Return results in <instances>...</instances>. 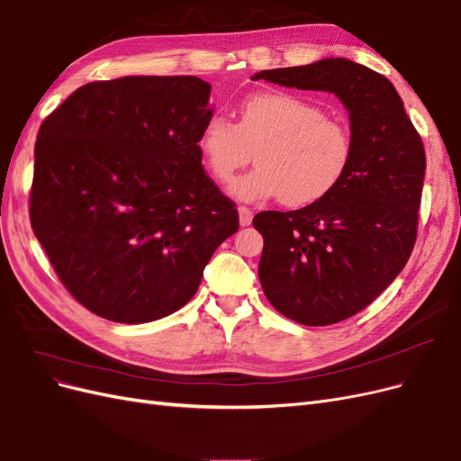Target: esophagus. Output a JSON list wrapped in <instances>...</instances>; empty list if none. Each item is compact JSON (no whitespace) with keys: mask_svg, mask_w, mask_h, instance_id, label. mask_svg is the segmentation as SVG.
I'll list each match as a JSON object with an SVG mask.
<instances>
[{"mask_svg":"<svg viewBox=\"0 0 461 461\" xmlns=\"http://www.w3.org/2000/svg\"><path fill=\"white\" fill-rule=\"evenodd\" d=\"M239 217H240V225L248 227L249 222H252V219H254V212L249 207H246V205H240L239 207Z\"/></svg>","mask_w":461,"mask_h":461,"instance_id":"esophagus-1","label":"esophagus"}]
</instances>
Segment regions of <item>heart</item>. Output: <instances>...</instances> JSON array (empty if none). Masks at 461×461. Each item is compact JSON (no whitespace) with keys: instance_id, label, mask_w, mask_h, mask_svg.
Segmentation results:
<instances>
[{"instance_id":"heart-1","label":"heart","mask_w":461,"mask_h":461,"mask_svg":"<svg viewBox=\"0 0 461 461\" xmlns=\"http://www.w3.org/2000/svg\"><path fill=\"white\" fill-rule=\"evenodd\" d=\"M198 148L219 183H230L256 151L258 167L232 183L230 192L244 202L281 198L288 207L323 200L340 185L354 158V138L342 121L283 90L248 95L236 124L219 113L209 117Z\"/></svg>"}]
</instances>
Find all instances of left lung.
Instances as JSON below:
<instances>
[{"label": "left lung", "mask_w": 461, "mask_h": 461, "mask_svg": "<svg viewBox=\"0 0 461 461\" xmlns=\"http://www.w3.org/2000/svg\"><path fill=\"white\" fill-rule=\"evenodd\" d=\"M339 95L350 111L354 158L323 200L261 212L259 283L273 308L308 327L356 315L394 281L417 239L425 148L386 77L342 58L252 77Z\"/></svg>", "instance_id": "obj_1"}]
</instances>
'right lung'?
<instances>
[{
    "label": "right lung",
    "instance_id": "add662e5",
    "mask_svg": "<svg viewBox=\"0 0 461 461\" xmlns=\"http://www.w3.org/2000/svg\"><path fill=\"white\" fill-rule=\"evenodd\" d=\"M212 86L122 77L75 90L38 131L31 225L73 298L115 323L171 315L239 230L202 167Z\"/></svg>",
    "mask_w": 461,
    "mask_h": 461
}]
</instances>
